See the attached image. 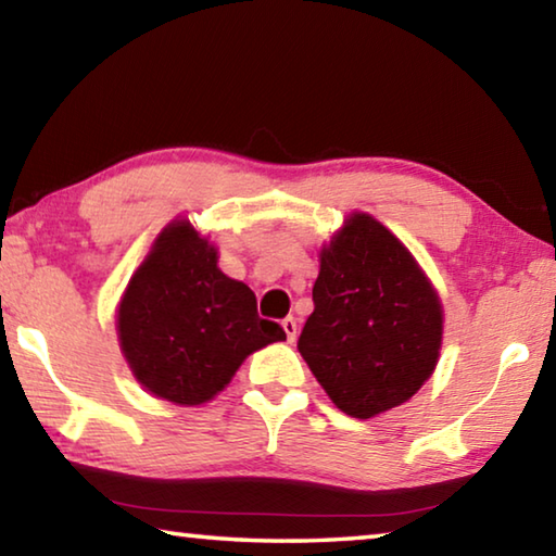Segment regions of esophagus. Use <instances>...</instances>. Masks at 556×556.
I'll list each match as a JSON object with an SVG mask.
<instances>
[{
    "label": "esophagus",
    "mask_w": 556,
    "mask_h": 556,
    "mask_svg": "<svg viewBox=\"0 0 556 556\" xmlns=\"http://www.w3.org/2000/svg\"><path fill=\"white\" fill-rule=\"evenodd\" d=\"M281 328H285L287 341H289V343H294V341H296V333H299V328H296V318H294V316H287L285 321H281Z\"/></svg>",
    "instance_id": "esophagus-1"
}]
</instances>
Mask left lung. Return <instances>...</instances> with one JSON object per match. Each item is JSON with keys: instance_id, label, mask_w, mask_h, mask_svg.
Listing matches in <instances>:
<instances>
[{"instance_id": "1", "label": "left lung", "mask_w": 556, "mask_h": 556, "mask_svg": "<svg viewBox=\"0 0 556 556\" xmlns=\"http://www.w3.org/2000/svg\"><path fill=\"white\" fill-rule=\"evenodd\" d=\"M441 331L439 294L409 250L353 213L321 250L314 314L299 336L328 397L355 419L407 402L437 368Z\"/></svg>"}]
</instances>
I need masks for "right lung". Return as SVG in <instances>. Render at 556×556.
<instances>
[{"label":"right lung","mask_w":556,"mask_h":556,"mask_svg":"<svg viewBox=\"0 0 556 556\" xmlns=\"http://www.w3.org/2000/svg\"><path fill=\"white\" fill-rule=\"evenodd\" d=\"M117 336L131 375L188 407L213 400L250 353L287 338L257 316L252 289L223 275L218 250L188 220L166 225L129 279Z\"/></svg>","instance_id":"1"}]
</instances>
